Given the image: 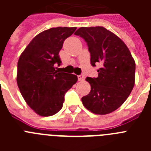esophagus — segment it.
Wrapping results in <instances>:
<instances>
[{
    "mask_svg": "<svg viewBox=\"0 0 151 151\" xmlns=\"http://www.w3.org/2000/svg\"><path fill=\"white\" fill-rule=\"evenodd\" d=\"M78 81H84L85 80V76L84 75H79V76H78Z\"/></svg>",
    "mask_w": 151,
    "mask_h": 151,
    "instance_id": "34e87169",
    "label": "esophagus"
}]
</instances>
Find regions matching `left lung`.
I'll list each match as a JSON object with an SVG mask.
<instances>
[{"label":"left lung","instance_id":"1","mask_svg":"<svg viewBox=\"0 0 151 151\" xmlns=\"http://www.w3.org/2000/svg\"><path fill=\"white\" fill-rule=\"evenodd\" d=\"M87 43L93 66L100 63L97 78L87 77L91 91L82 97L84 106L99 115L108 114L126 101L135 79V62L123 41L102 26L81 27L75 32Z\"/></svg>","mask_w":151,"mask_h":151}]
</instances>
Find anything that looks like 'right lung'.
Instances as JSON below:
<instances>
[{"mask_svg":"<svg viewBox=\"0 0 151 151\" xmlns=\"http://www.w3.org/2000/svg\"><path fill=\"white\" fill-rule=\"evenodd\" d=\"M76 27L51 28L35 37L17 64V85L26 104L37 114L50 116L62 109L64 96L76 83V75L60 73L59 56L64 41Z\"/></svg>","mask_w":151,"mask_h":151,"instance_id":"obj_1","label":"right lung"}]
</instances>
